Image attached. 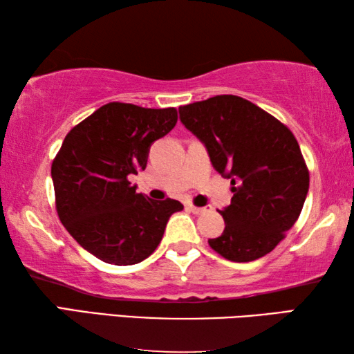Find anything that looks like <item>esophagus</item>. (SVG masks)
Returning <instances> with one entry per match:
<instances>
[{"label": "esophagus", "instance_id": "34e87169", "mask_svg": "<svg viewBox=\"0 0 354 354\" xmlns=\"http://www.w3.org/2000/svg\"><path fill=\"white\" fill-rule=\"evenodd\" d=\"M189 207V211L190 212H194L195 215H201V214H205V212H209L211 211V206H205V207H196V206H194V205H189L187 206Z\"/></svg>", "mask_w": 354, "mask_h": 354}]
</instances>
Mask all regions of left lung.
<instances>
[{
  "mask_svg": "<svg viewBox=\"0 0 354 354\" xmlns=\"http://www.w3.org/2000/svg\"><path fill=\"white\" fill-rule=\"evenodd\" d=\"M179 120L234 192L231 205L218 211L225 231L209 239L211 248L232 262L270 253L299 217L309 190L295 137L270 113L234 95L181 106Z\"/></svg>",
  "mask_w": 354,
  "mask_h": 354,
  "instance_id": "left-lung-1",
  "label": "left lung"
}]
</instances>
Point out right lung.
I'll return each instance as SVG.
<instances>
[{"instance_id": "right-lung-1", "label": "right lung", "mask_w": 354, "mask_h": 354, "mask_svg": "<svg viewBox=\"0 0 354 354\" xmlns=\"http://www.w3.org/2000/svg\"><path fill=\"white\" fill-rule=\"evenodd\" d=\"M176 122L175 107L109 103L64 139L51 165L59 218L103 262L133 266L147 259L162 241L171 214L184 209L176 200L137 194L128 178L145 170L149 147Z\"/></svg>"}]
</instances>
